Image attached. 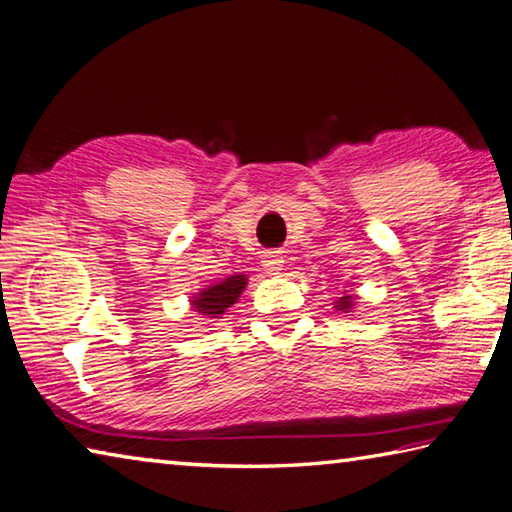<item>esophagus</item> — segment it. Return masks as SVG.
I'll return each instance as SVG.
<instances>
[{
  "instance_id": "34e87169",
  "label": "esophagus",
  "mask_w": 512,
  "mask_h": 512,
  "mask_svg": "<svg viewBox=\"0 0 512 512\" xmlns=\"http://www.w3.org/2000/svg\"><path fill=\"white\" fill-rule=\"evenodd\" d=\"M282 266H284V257H282V253H266L264 255V268L268 273H280L282 271Z\"/></svg>"
}]
</instances>
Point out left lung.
Listing matches in <instances>:
<instances>
[{"instance_id":"1","label":"left lung","mask_w":512,"mask_h":512,"mask_svg":"<svg viewBox=\"0 0 512 512\" xmlns=\"http://www.w3.org/2000/svg\"><path fill=\"white\" fill-rule=\"evenodd\" d=\"M354 307V298L350 296V293H343V296L336 300V309L339 311H350Z\"/></svg>"}]
</instances>
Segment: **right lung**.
<instances>
[{"label": "right lung", "instance_id": "obj_1", "mask_svg": "<svg viewBox=\"0 0 512 512\" xmlns=\"http://www.w3.org/2000/svg\"><path fill=\"white\" fill-rule=\"evenodd\" d=\"M246 284H248L246 275L225 277V280L212 284V287L198 291L192 300V307L207 320L221 318L225 314V309L232 307L239 300L241 291L246 289Z\"/></svg>", "mask_w": 512, "mask_h": 512}]
</instances>
